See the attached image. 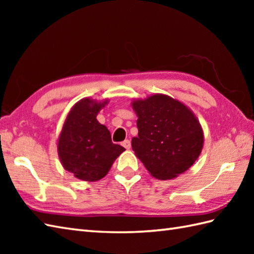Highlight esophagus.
Here are the masks:
<instances>
[{"mask_svg":"<svg viewBox=\"0 0 254 254\" xmlns=\"http://www.w3.org/2000/svg\"><path fill=\"white\" fill-rule=\"evenodd\" d=\"M122 146L124 148H127V149H130L131 148V142L128 141V139H126V141L122 142Z\"/></svg>","mask_w":254,"mask_h":254,"instance_id":"obj_1","label":"esophagus"}]
</instances>
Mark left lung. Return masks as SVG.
I'll return each mask as SVG.
<instances>
[{"mask_svg": "<svg viewBox=\"0 0 254 254\" xmlns=\"http://www.w3.org/2000/svg\"><path fill=\"white\" fill-rule=\"evenodd\" d=\"M138 135L132 149L156 179H174L195 163L204 134L190 108L164 94L132 101Z\"/></svg>", "mask_w": 254, "mask_h": 254, "instance_id": "8db88e82", "label": "left lung"}]
</instances>
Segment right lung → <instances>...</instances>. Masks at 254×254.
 <instances>
[{"instance_id":"1","label":"right lung","mask_w":254,"mask_h":254,"mask_svg":"<svg viewBox=\"0 0 254 254\" xmlns=\"http://www.w3.org/2000/svg\"><path fill=\"white\" fill-rule=\"evenodd\" d=\"M109 100L80 99L67 113L58 141L64 169L83 181H97L109 172L126 148L113 144L111 134L96 117Z\"/></svg>"}]
</instances>
